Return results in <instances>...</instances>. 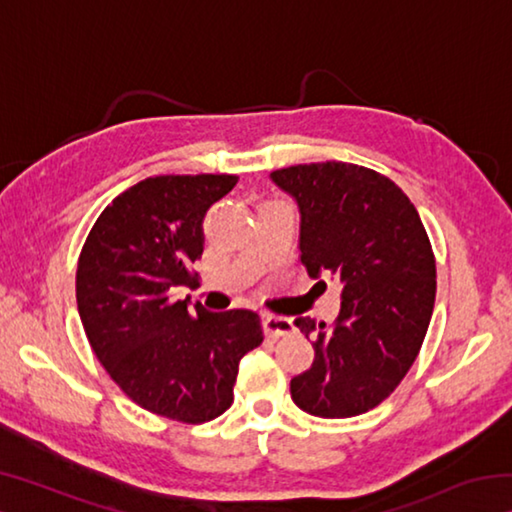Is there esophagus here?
I'll list each match as a JSON object with an SVG mask.
<instances>
[{
  "label": "esophagus",
  "instance_id": "esophagus-1",
  "mask_svg": "<svg viewBox=\"0 0 512 512\" xmlns=\"http://www.w3.org/2000/svg\"><path fill=\"white\" fill-rule=\"evenodd\" d=\"M262 325H264V332L266 336H271V339H277V336H287L291 334L293 329V320L287 316H273L268 314L262 318Z\"/></svg>",
  "mask_w": 512,
  "mask_h": 512
}]
</instances>
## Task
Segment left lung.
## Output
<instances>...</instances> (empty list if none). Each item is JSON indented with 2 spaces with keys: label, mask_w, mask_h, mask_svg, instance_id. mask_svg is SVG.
<instances>
[{
  "label": "left lung",
  "mask_w": 512,
  "mask_h": 512,
  "mask_svg": "<svg viewBox=\"0 0 512 512\" xmlns=\"http://www.w3.org/2000/svg\"><path fill=\"white\" fill-rule=\"evenodd\" d=\"M300 210V262L309 277L341 280L334 325L300 316L314 363L291 397L316 418L375 409L413 366L436 300V257L420 214L400 187L350 162H311L271 173Z\"/></svg>",
  "instance_id": "left-lung-1"
}]
</instances>
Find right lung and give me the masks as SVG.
<instances>
[{
    "label": "right lung",
    "mask_w": 512,
    "mask_h": 512,
    "mask_svg": "<svg viewBox=\"0 0 512 512\" xmlns=\"http://www.w3.org/2000/svg\"><path fill=\"white\" fill-rule=\"evenodd\" d=\"M230 173L153 176L99 214L76 268L85 336L112 381L162 418L201 424L230 409L239 361L262 345L250 309L212 314L176 300L194 287L203 219L237 185Z\"/></svg>",
    "instance_id": "right-lung-1"
}]
</instances>
